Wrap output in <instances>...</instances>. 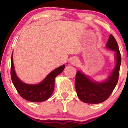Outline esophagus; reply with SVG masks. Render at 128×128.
<instances>
[{
  "mask_svg": "<svg viewBox=\"0 0 128 128\" xmlns=\"http://www.w3.org/2000/svg\"><path fill=\"white\" fill-rule=\"evenodd\" d=\"M72 64L74 66H77V65H78V64H79L78 60L77 59H76V58H74V59H73L72 61Z\"/></svg>",
  "mask_w": 128,
  "mask_h": 128,
  "instance_id": "obj_1",
  "label": "esophagus"
}]
</instances>
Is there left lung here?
Masks as SVG:
<instances>
[{
	"label": "left lung",
	"mask_w": 128,
	"mask_h": 128,
	"mask_svg": "<svg viewBox=\"0 0 128 128\" xmlns=\"http://www.w3.org/2000/svg\"><path fill=\"white\" fill-rule=\"evenodd\" d=\"M106 48L116 52V64L113 71L106 80L102 82L93 81L81 72H77L75 87L78 98L87 104H100L108 99L115 88L119 77L121 64L120 55L116 39L110 35L106 43Z\"/></svg>",
	"instance_id": "1"
}]
</instances>
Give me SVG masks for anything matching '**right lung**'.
Segmentation results:
<instances>
[{
  "mask_svg": "<svg viewBox=\"0 0 128 128\" xmlns=\"http://www.w3.org/2000/svg\"><path fill=\"white\" fill-rule=\"evenodd\" d=\"M64 68L65 65H62L53 70L38 84H27L21 81L16 75L13 64L12 54L11 56V76L13 84L19 94L23 99L30 102H40L49 99L54 92L56 76L62 72Z\"/></svg>",
  "mask_w": 128,
  "mask_h": 128,
  "instance_id": "add662e5",
  "label": "right lung"
}]
</instances>
